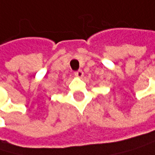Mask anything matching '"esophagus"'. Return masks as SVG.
Here are the masks:
<instances>
[{"mask_svg":"<svg viewBox=\"0 0 155 155\" xmlns=\"http://www.w3.org/2000/svg\"><path fill=\"white\" fill-rule=\"evenodd\" d=\"M75 76H76L77 78H81L84 76V73H83V71H82V70H78V72H76V73H75Z\"/></svg>","mask_w":155,"mask_h":155,"instance_id":"34e87169","label":"esophagus"}]
</instances>
